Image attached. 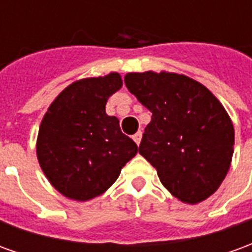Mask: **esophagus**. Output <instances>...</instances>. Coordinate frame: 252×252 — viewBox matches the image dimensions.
<instances>
[{
  "label": "esophagus",
  "instance_id": "esophagus-1",
  "mask_svg": "<svg viewBox=\"0 0 252 252\" xmlns=\"http://www.w3.org/2000/svg\"><path fill=\"white\" fill-rule=\"evenodd\" d=\"M142 131H139V132H136V133H135V135H133V140H135V143H136L137 146H139V144H140V140H142Z\"/></svg>",
  "mask_w": 252,
  "mask_h": 252
}]
</instances>
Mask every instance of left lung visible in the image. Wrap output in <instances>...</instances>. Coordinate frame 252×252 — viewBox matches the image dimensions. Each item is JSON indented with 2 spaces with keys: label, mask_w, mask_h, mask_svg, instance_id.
Wrapping results in <instances>:
<instances>
[{
  "label": "left lung",
  "mask_w": 252,
  "mask_h": 252,
  "mask_svg": "<svg viewBox=\"0 0 252 252\" xmlns=\"http://www.w3.org/2000/svg\"><path fill=\"white\" fill-rule=\"evenodd\" d=\"M128 90L148 110L139 153L171 194L188 204L212 195L231 164L232 121L219 99L191 78L171 72H129Z\"/></svg>",
  "instance_id": "8db88e82"
}]
</instances>
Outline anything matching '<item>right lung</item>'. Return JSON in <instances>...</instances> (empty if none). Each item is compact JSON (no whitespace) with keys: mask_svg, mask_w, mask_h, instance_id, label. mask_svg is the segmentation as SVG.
<instances>
[{"mask_svg":"<svg viewBox=\"0 0 252 252\" xmlns=\"http://www.w3.org/2000/svg\"><path fill=\"white\" fill-rule=\"evenodd\" d=\"M121 86L117 72L74 82L43 117L37 159L52 186L68 198L88 201L102 194L136 155V143L121 132L117 117L105 112Z\"/></svg>","mask_w":252,"mask_h":252,"instance_id":"add662e5","label":"right lung"}]
</instances>
